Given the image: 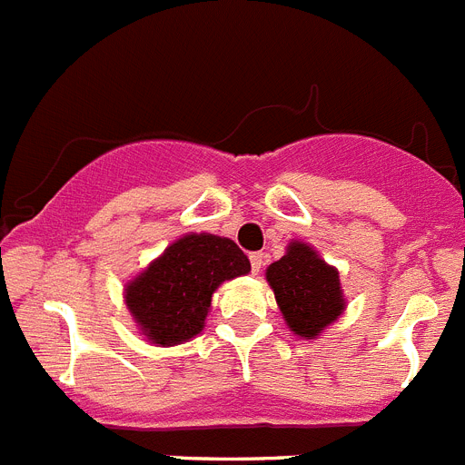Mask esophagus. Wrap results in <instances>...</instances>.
<instances>
[{"instance_id":"1","label":"esophagus","mask_w":465,"mask_h":465,"mask_svg":"<svg viewBox=\"0 0 465 465\" xmlns=\"http://www.w3.org/2000/svg\"><path fill=\"white\" fill-rule=\"evenodd\" d=\"M249 258H252V270H253V272H261V268H262V265H265V258H268V256H265V253H262V252H256V253H252V256H249Z\"/></svg>"}]
</instances>
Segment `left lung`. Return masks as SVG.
<instances>
[{
	"label": "left lung",
	"instance_id": "left-lung-1",
	"mask_svg": "<svg viewBox=\"0 0 465 465\" xmlns=\"http://www.w3.org/2000/svg\"><path fill=\"white\" fill-rule=\"evenodd\" d=\"M265 274L283 319L300 338L312 340L342 314L338 270L326 265L305 242H291L286 256Z\"/></svg>",
	"mask_w": 465,
	"mask_h": 465
}]
</instances>
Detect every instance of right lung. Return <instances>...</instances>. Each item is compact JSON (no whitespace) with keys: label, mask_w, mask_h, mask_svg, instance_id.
Masks as SVG:
<instances>
[{"label":"right lung","mask_w":465,"mask_h":465,"mask_svg":"<svg viewBox=\"0 0 465 465\" xmlns=\"http://www.w3.org/2000/svg\"><path fill=\"white\" fill-rule=\"evenodd\" d=\"M249 270L246 253L228 237L186 235L127 286V310L153 344L186 342L203 331L216 286Z\"/></svg>","instance_id":"add662e5"}]
</instances>
